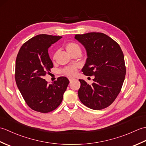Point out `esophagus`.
<instances>
[{"mask_svg": "<svg viewBox=\"0 0 146 146\" xmlns=\"http://www.w3.org/2000/svg\"><path fill=\"white\" fill-rule=\"evenodd\" d=\"M69 80H70V82H71L73 81V80H74V79L73 78H69Z\"/></svg>", "mask_w": 146, "mask_h": 146, "instance_id": "obj_1", "label": "esophagus"}]
</instances>
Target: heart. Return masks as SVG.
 Instances as JSON below:
<instances>
[{
	"mask_svg": "<svg viewBox=\"0 0 146 146\" xmlns=\"http://www.w3.org/2000/svg\"><path fill=\"white\" fill-rule=\"evenodd\" d=\"M65 48H66L68 53L70 54L71 55L75 52L81 51V49H80V46L75 42L67 43L66 46H65ZM76 70H77L76 66H68L66 68H65L64 69H63V73L64 75H65L67 76L72 77L76 75Z\"/></svg>",
	"mask_w": 146,
	"mask_h": 146,
	"instance_id": "b5f03b06",
	"label": "heart"
}]
</instances>
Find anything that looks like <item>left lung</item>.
<instances>
[{
    "label": "left lung",
    "mask_w": 146,
    "mask_h": 146,
    "mask_svg": "<svg viewBox=\"0 0 146 146\" xmlns=\"http://www.w3.org/2000/svg\"><path fill=\"white\" fill-rule=\"evenodd\" d=\"M75 39L84 46L87 55L83 74L95 76L91 85L79 79L78 97L87 107L102 110L113 103L122 88L126 73L124 56L120 46L104 33L76 35Z\"/></svg>",
    "instance_id": "1"
}]
</instances>
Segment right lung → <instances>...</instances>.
Segmentation results:
<instances>
[{
  "label": "right lung",
  "instance_id": "1",
  "mask_svg": "<svg viewBox=\"0 0 146 146\" xmlns=\"http://www.w3.org/2000/svg\"><path fill=\"white\" fill-rule=\"evenodd\" d=\"M61 38L48 35L36 36L21 46L15 61L17 87L27 105L41 113L54 110L61 104L70 82L66 77L61 76L48 85L44 79L53 67L48 49Z\"/></svg>",
  "mask_w": 146,
  "mask_h": 146
}]
</instances>
